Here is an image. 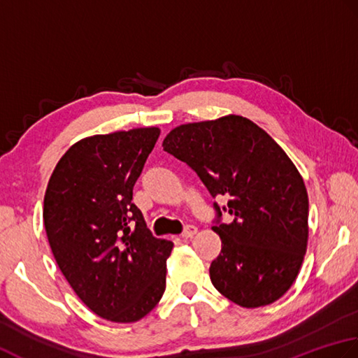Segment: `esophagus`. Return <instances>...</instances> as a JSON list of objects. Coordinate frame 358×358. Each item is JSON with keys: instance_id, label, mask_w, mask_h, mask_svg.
Here are the masks:
<instances>
[{"instance_id": "34e87169", "label": "esophagus", "mask_w": 358, "mask_h": 358, "mask_svg": "<svg viewBox=\"0 0 358 358\" xmlns=\"http://www.w3.org/2000/svg\"><path fill=\"white\" fill-rule=\"evenodd\" d=\"M196 233H198V229L194 227V225H187L184 233H182V238L184 239H188V238H193Z\"/></svg>"}]
</instances>
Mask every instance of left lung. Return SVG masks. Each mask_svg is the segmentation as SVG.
Returning <instances> with one entry per match:
<instances>
[{"mask_svg":"<svg viewBox=\"0 0 358 358\" xmlns=\"http://www.w3.org/2000/svg\"><path fill=\"white\" fill-rule=\"evenodd\" d=\"M162 147L193 169L210 194L227 196L230 224L216 231L220 257L210 266L217 292L241 308L272 304L300 272L309 238V199L300 171L284 150L243 115L185 123Z\"/></svg>","mask_w":358,"mask_h":358,"instance_id":"1","label":"left lung"}]
</instances>
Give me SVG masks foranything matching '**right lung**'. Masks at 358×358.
<instances>
[{
  "label": "right lung",
  "mask_w": 358,
  "mask_h": 358,
  "mask_svg": "<svg viewBox=\"0 0 358 358\" xmlns=\"http://www.w3.org/2000/svg\"><path fill=\"white\" fill-rule=\"evenodd\" d=\"M159 134L148 127L82 138L58 160L45 193L58 267L80 300L114 323L138 322L165 292L173 243L152 236L131 202Z\"/></svg>",
  "instance_id": "right-lung-1"
}]
</instances>
